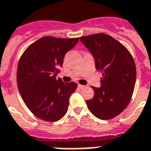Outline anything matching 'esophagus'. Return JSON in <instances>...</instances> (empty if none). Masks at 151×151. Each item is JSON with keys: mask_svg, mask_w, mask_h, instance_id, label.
I'll return each instance as SVG.
<instances>
[{"mask_svg": "<svg viewBox=\"0 0 151 151\" xmlns=\"http://www.w3.org/2000/svg\"><path fill=\"white\" fill-rule=\"evenodd\" d=\"M85 86V85H80V84H78V88H80V89H81V88H84Z\"/></svg>", "mask_w": 151, "mask_h": 151, "instance_id": "obj_1", "label": "esophagus"}]
</instances>
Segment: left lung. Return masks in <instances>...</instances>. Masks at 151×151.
Masks as SVG:
<instances>
[{"mask_svg":"<svg viewBox=\"0 0 151 151\" xmlns=\"http://www.w3.org/2000/svg\"><path fill=\"white\" fill-rule=\"evenodd\" d=\"M101 71V86L92 87L95 96L86 101L92 114L102 120L119 115L129 105L133 94L136 68L129 51L119 41L103 33L80 37Z\"/></svg>","mask_w":151,"mask_h":151,"instance_id":"8db88e82","label":"left lung"}]
</instances>
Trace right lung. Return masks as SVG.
Wrapping results in <instances>:
<instances>
[{"label":"right lung","instance_id":"add662e5","mask_svg":"<svg viewBox=\"0 0 151 151\" xmlns=\"http://www.w3.org/2000/svg\"><path fill=\"white\" fill-rule=\"evenodd\" d=\"M79 37L59 38L46 36L32 43L24 51L17 67V85L22 100L36 117L57 122L66 114L69 99L75 92V82L56 79L65 55Z\"/></svg>","mask_w":151,"mask_h":151}]
</instances>
